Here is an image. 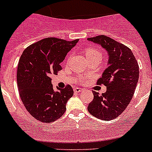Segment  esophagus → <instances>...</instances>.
<instances>
[{"label":"esophagus","mask_w":152,"mask_h":152,"mask_svg":"<svg viewBox=\"0 0 152 152\" xmlns=\"http://www.w3.org/2000/svg\"><path fill=\"white\" fill-rule=\"evenodd\" d=\"M81 91H82V89H81V88H74V91H75V93H76V94H77V93H80Z\"/></svg>","instance_id":"esophagus-1"}]
</instances>
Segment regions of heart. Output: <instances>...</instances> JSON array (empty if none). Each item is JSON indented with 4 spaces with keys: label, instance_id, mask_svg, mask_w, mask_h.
<instances>
[{
    "label": "heart",
    "instance_id": "1",
    "mask_svg": "<svg viewBox=\"0 0 152 152\" xmlns=\"http://www.w3.org/2000/svg\"><path fill=\"white\" fill-rule=\"evenodd\" d=\"M85 56L87 59L91 58H101V54L100 51L94 47H89L85 50Z\"/></svg>",
    "mask_w": 152,
    "mask_h": 152
}]
</instances>
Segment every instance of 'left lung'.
<instances>
[{
  "mask_svg": "<svg viewBox=\"0 0 152 152\" xmlns=\"http://www.w3.org/2000/svg\"><path fill=\"white\" fill-rule=\"evenodd\" d=\"M88 40L101 45L108 55V67L97 80V84L107 87V91L100 95L93 91L94 100L88 110L95 117L110 121L129 104L139 80V64L131 49L108 36L101 35Z\"/></svg>",
  "mask_w": 152,
  "mask_h": 152,
  "instance_id": "left-lung-1",
  "label": "left lung"
}]
</instances>
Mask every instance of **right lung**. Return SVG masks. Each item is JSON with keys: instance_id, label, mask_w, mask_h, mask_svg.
<instances>
[{"instance_id": "1", "label": "right lung", "mask_w": 152, "mask_h": 152, "mask_svg": "<svg viewBox=\"0 0 152 152\" xmlns=\"http://www.w3.org/2000/svg\"><path fill=\"white\" fill-rule=\"evenodd\" d=\"M78 40L44 39L27 47L20 56L17 74L20 96L28 112L39 121H56L66 110L73 89L67 85L56 91L50 77L61 70L60 64Z\"/></svg>"}]
</instances>
